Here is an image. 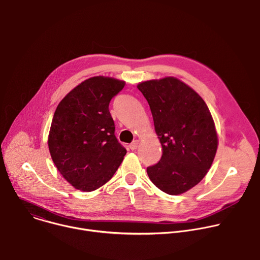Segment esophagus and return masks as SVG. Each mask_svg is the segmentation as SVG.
Segmentation results:
<instances>
[{
	"label": "esophagus",
	"instance_id": "1",
	"mask_svg": "<svg viewBox=\"0 0 260 260\" xmlns=\"http://www.w3.org/2000/svg\"><path fill=\"white\" fill-rule=\"evenodd\" d=\"M138 145H139V141L138 140H135V141H133V143L129 145V148L132 150H135V149H137L138 148Z\"/></svg>",
	"mask_w": 260,
	"mask_h": 260
}]
</instances>
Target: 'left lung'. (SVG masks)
I'll list each match as a JSON object with an SVG mask.
<instances>
[{
	"mask_svg": "<svg viewBox=\"0 0 260 260\" xmlns=\"http://www.w3.org/2000/svg\"><path fill=\"white\" fill-rule=\"evenodd\" d=\"M150 106L155 132L162 147L160 160L147 168L161 191L177 196L206 176L214 160L218 138L205 101L174 77L138 84Z\"/></svg>",
	"mask_w": 260,
	"mask_h": 260,
	"instance_id": "1",
	"label": "left lung"
}]
</instances>
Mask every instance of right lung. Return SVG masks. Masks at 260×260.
<instances>
[{
  "label": "right lung",
  "instance_id": "obj_1",
  "mask_svg": "<svg viewBox=\"0 0 260 260\" xmlns=\"http://www.w3.org/2000/svg\"><path fill=\"white\" fill-rule=\"evenodd\" d=\"M124 82L96 76L71 90L58 104L48 147L62 177L76 189L92 191L119 168L126 149L115 137L109 104Z\"/></svg>",
  "mask_w": 260,
  "mask_h": 260
}]
</instances>
